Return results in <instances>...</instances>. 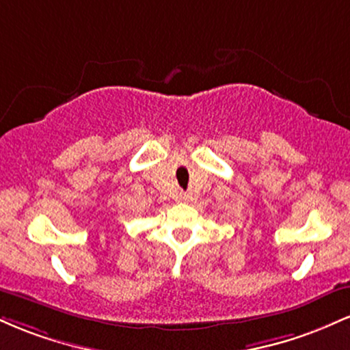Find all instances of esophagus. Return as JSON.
Returning <instances> with one entry per match:
<instances>
[{
  "instance_id": "34e87169",
  "label": "esophagus",
  "mask_w": 350,
  "mask_h": 350,
  "mask_svg": "<svg viewBox=\"0 0 350 350\" xmlns=\"http://www.w3.org/2000/svg\"><path fill=\"white\" fill-rule=\"evenodd\" d=\"M178 200H179V202H186V200H187V196H186V194H183V192H180V194L178 196Z\"/></svg>"
}]
</instances>
